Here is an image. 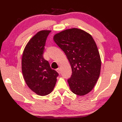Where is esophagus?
I'll return each instance as SVG.
<instances>
[{
    "instance_id": "34e87169",
    "label": "esophagus",
    "mask_w": 122,
    "mask_h": 122,
    "mask_svg": "<svg viewBox=\"0 0 122 122\" xmlns=\"http://www.w3.org/2000/svg\"><path fill=\"white\" fill-rule=\"evenodd\" d=\"M56 71L59 74H60L61 73V69H60V68H57L56 69Z\"/></svg>"
}]
</instances>
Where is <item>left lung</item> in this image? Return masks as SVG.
Listing matches in <instances>:
<instances>
[{
  "label": "left lung",
  "mask_w": 122,
  "mask_h": 122,
  "mask_svg": "<svg viewBox=\"0 0 122 122\" xmlns=\"http://www.w3.org/2000/svg\"><path fill=\"white\" fill-rule=\"evenodd\" d=\"M53 39L71 64L72 74L68 82L71 92L79 96L87 94L97 81L101 67L100 53L92 37L73 28L56 34Z\"/></svg>",
  "instance_id": "8db88e82"
}]
</instances>
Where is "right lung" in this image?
Masks as SVG:
<instances>
[{
    "instance_id": "obj_1",
    "label": "right lung",
    "mask_w": 122,
    "mask_h": 122,
    "mask_svg": "<svg viewBox=\"0 0 122 122\" xmlns=\"http://www.w3.org/2000/svg\"><path fill=\"white\" fill-rule=\"evenodd\" d=\"M51 30H40L28 41L22 54L21 68L26 83L33 92L46 96L53 90L59 74L43 56Z\"/></svg>"
}]
</instances>
